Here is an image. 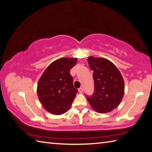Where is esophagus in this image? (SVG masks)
<instances>
[{
    "instance_id": "esophagus-1",
    "label": "esophagus",
    "mask_w": 152,
    "mask_h": 152,
    "mask_svg": "<svg viewBox=\"0 0 152 152\" xmlns=\"http://www.w3.org/2000/svg\"><path fill=\"white\" fill-rule=\"evenodd\" d=\"M78 91H79V93H80V94H82V93L83 92V87H80V88H79Z\"/></svg>"
}]
</instances>
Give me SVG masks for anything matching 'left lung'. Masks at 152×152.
Returning <instances> with one entry per match:
<instances>
[{
	"mask_svg": "<svg viewBox=\"0 0 152 152\" xmlns=\"http://www.w3.org/2000/svg\"><path fill=\"white\" fill-rule=\"evenodd\" d=\"M90 69L94 71V93L86 97L98 113L110 112L118 107L124 94V81L118 69L104 58L88 57Z\"/></svg>",
	"mask_w": 152,
	"mask_h": 152,
	"instance_id": "obj_1",
	"label": "left lung"
}]
</instances>
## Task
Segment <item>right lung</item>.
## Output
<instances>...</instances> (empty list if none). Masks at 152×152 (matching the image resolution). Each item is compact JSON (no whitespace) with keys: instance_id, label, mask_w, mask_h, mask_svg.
Returning <instances> with one entry per match:
<instances>
[{"instance_id":"obj_1","label":"right lung","mask_w":152,"mask_h":152,"mask_svg":"<svg viewBox=\"0 0 152 152\" xmlns=\"http://www.w3.org/2000/svg\"><path fill=\"white\" fill-rule=\"evenodd\" d=\"M76 58H61L45 71L37 85V95L43 107L54 115L65 113L73 103L78 90L75 88L70 70Z\"/></svg>"}]
</instances>
